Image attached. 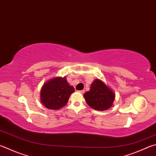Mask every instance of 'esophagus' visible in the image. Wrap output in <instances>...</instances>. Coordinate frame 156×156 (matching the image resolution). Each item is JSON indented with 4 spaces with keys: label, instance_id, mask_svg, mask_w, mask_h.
Returning <instances> with one entry per match:
<instances>
[{
    "label": "esophagus",
    "instance_id": "1",
    "mask_svg": "<svg viewBox=\"0 0 156 156\" xmlns=\"http://www.w3.org/2000/svg\"><path fill=\"white\" fill-rule=\"evenodd\" d=\"M79 92L80 93H84V90H79Z\"/></svg>",
    "mask_w": 156,
    "mask_h": 156
}]
</instances>
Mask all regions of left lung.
<instances>
[{"instance_id":"1","label":"left lung","mask_w":156,"mask_h":156,"mask_svg":"<svg viewBox=\"0 0 156 156\" xmlns=\"http://www.w3.org/2000/svg\"><path fill=\"white\" fill-rule=\"evenodd\" d=\"M84 97L90 107L103 111L112 106L115 95L102 81L95 79L91 84L89 91L84 93Z\"/></svg>"}]
</instances>
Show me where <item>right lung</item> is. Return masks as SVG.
Instances as JSON below:
<instances>
[{
  "label": "right lung",
  "mask_w": 156,
  "mask_h": 156,
  "mask_svg": "<svg viewBox=\"0 0 156 156\" xmlns=\"http://www.w3.org/2000/svg\"><path fill=\"white\" fill-rule=\"evenodd\" d=\"M75 91L66 77H56L45 83L41 90V101L47 108L58 110L66 105L69 96Z\"/></svg>",
  "instance_id": "right-lung-1"
}]
</instances>
